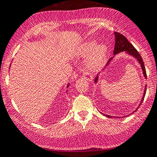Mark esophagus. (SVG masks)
Masks as SVG:
<instances>
[{
  "label": "esophagus",
  "instance_id": "esophagus-1",
  "mask_svg": "<svg viewBox=\"0 0 157 157\" xmlns=\"http://www.w3.org/2000/svg\"><path fill=\"white\" fill-rule=\"evenodd\" d=\"M83 77L84 79H86V80H88V81H92V80H93V77H92V75L89 72L83 73Z\"/></svg>",
  "mask_w": 157,
  "mask_h": 157
}]
</instances>
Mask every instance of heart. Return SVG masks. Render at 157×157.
Wrapping results in <instances>:
<instances>
[{
    "label": "heart",
    "mask_w": 157,
    "mask_h": 157,
    "mask_svg": "<svg viewBox=\"0 0 157 157\" xmlns=\"http://www.w3.org/2000/svg\"><path fill=\"white\" fill-rule=\"evenodd\" d=\"M78 55L80 56L90 55L86 61V67L90 71H96L100 68L106 61L108 47L104 43L97 45V41L91 39L79 46Z\"/></svg>",
    "instance_id": "1"
}]
</instances>
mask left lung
Segmentation results:
<instances>
[{
    "mask_svg": "<svg viewBox=\"0 0 157 157\" xmlns=\"http://www.w3.org/2000/svg\"><path fill=\"white\" fill-rule=\"evenodd\" d=\"M114 34H115V48H114V52H113L114 55H117V54L120 53V52H126L128 54V55H131V56H133L134 58H135L136 59H137V61H138L139 64H140V67H141L142 71H143L144 76L145 78H147L146 69H145L143 59H142L141 56H140V55L139 54V52H137V50H136V48H134V47L133 46V45H131V43H130L129 41H128V39H126V38L124 37V36H123L122 34H121V33H116V32H115V33H114ZM113 58H114V57H112V58H111L109 60V61L107 62L106 65H105V67H104L102 71H104V70L105 69V67H108L109 63H110L111 61L113 59ZM99 74H98V75L96 77V78H95V83H97L98 80H99ZM146 90H147V85L145 86V87H144V91L143 97H142L141 100H140V103L139 104V106L137 107V109L140 107V105H141L142 102L144 101L145 94H146ZM137 109H136V110H137ZM136 110L134 111V112H136ZM105 115V116L108 117V118H112V116H110V115Z\"/></svg>",
    "mask_w": 157,
    "mask_h": 157,
    "instance_id": "8db88e82",
    "label": "left lung"
}]
</instances>
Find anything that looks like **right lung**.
Masks as SVG:
<instances>
[{
	"instance_id": "right-lung-1",
	"label": "right lung",
	"mask_w": 157,
	"mask_h": 157,
	"mask_svg": "<svg viewBox=\"0 0 157 157\" xmlns=\"http://www.w3.org/2000/svg\"><path fill=\"white\" fill-rule=\"evenodd\" d=\"M68 86H69V84H67V87H68Z\"/></svg>"
}]
</instances>
